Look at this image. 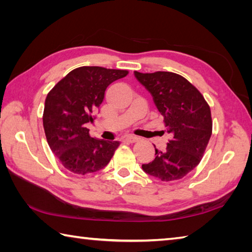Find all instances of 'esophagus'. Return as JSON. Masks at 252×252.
Listing matches in <instances>:
<instances>
[{
    "label": "esophagus",
    "instance_id": "1",
    "mask_svg": "<svg viewBox=\"0 0 252 252\" xmlns=\"http://www.w3.org/2000/svg\"><path fill=\"white\" fill-rule=\"evenodd\" d=\"M125 141L127 143H135L136 141H138V137L134 135H126L125 136Z\"/></svg>",
    "mask_w": 252,
    "mask_h": 252
}]
</instances>
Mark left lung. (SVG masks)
Returning <instances> with one entry per match:
<instances>
[{
  "instance_id": "obj_1",
  "label": "left lung",
  "mask_w": 252,
  "mask_h": 252,
  "mask_svg": "<svg viewBox=\"0 0 252 252\" xmlns=\"http://www.w3.org/2000/svg\"><path fill=\"white\" fill-rule=\"evenodd\" d=\"M134 76L152 94L172 140L165 151L155 146L156 158L142 165L144 172L161 181L180 180L194 170L203 156L212 134L211 111L194 85L169 71Z\"/></svg>"
}]
</instances>
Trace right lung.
Here are the masks:
<instances>
[{
    "instance_id": "add662e5",
    "label": "right lung",
    "mask_w": 252,
    "mask_h": 252,
    "mask_svg": "<svg viewBox=\"0 0 252 252\" xmlns=\"http://www.w3.org/2000/svg\"><path fill=\"white\" fill-rule=\"evenodd\" d=\"M127 73L97 66L79 67L47 94L43 112L46 140L70 172L84 175L104 169L120 145L118 141L91 137L87 126L94 122L107 87Z\"/></svg>"
}]
</instances>
